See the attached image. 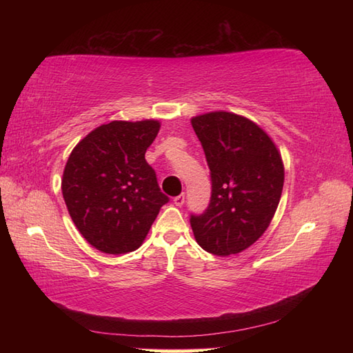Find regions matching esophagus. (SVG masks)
<instances>
[{"mask_svg":"<svg viewBox=\"0 0 353 353\" xmlns=\"http://www.w3.org/2000/svg\"><path fill=\"white\" fill-rule=\"evenodd\" d=\"M172 201H174V205L179 206V208L183 206V203H185V194H181V196L174 197V200H172Z\"/></svg>","mask_w":353,"mask_h":353,"instance_id":"1","label":"esophagus"}]
</instances>
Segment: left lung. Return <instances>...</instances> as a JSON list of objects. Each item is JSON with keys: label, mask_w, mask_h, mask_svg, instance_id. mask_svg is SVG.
<instances>
[{"label": "left lung", "mask_w": 353, "mask_h": 353, "mask_svg": "<svg viewBox=\"0 0 353 353\" xmlns=\"http://www.w3.org/2000/svg\"><path fill=\"white\" fill-rule=\"evenodd\" d=\"M211 170L212 196L206 211L191 215L201 249L216 254L241 253L272 223L283 188L281 152L252 119L215 110L191 118Z\"/></svg>", "instance_id": "8db88e82"}]
</instances>
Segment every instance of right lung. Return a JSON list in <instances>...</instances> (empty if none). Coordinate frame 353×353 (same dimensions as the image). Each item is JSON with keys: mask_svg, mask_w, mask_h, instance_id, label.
<instances>
[{"mask_svg": "<svg viewBox=\"0 0 353 353\" xmlns=\"http://www.w3.org/2000/svg\"><path fill=\"white\" fill-rule=\"evenodd\" d=\"M161 123L101 124L72 148L62 177L71 219L97 250L121 254L137 250L168 197L145 161Z\"/></svg>", "mask_w": 353, "mask_h": 353, "instance_id": "1", "label": "right lung"}]
</instances>
